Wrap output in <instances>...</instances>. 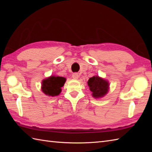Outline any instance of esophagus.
I'll return each mask as SVG.
<instances>
[{
	"label": "esophagus",
	"mask_w": 152,
	"mask_h": 152,
	"mask_svg": "<svg viewBox=\"0 0 152 152\" xmlns=\"http://www.w3.org/2000/svg\"><path fill=\"white\" fill-rule=\"evenodd\" d=\"M72 76V78L77 80V79H78V78H79V74L78 73H74Z\"/></svg>",
	"instance_id": "34e87169"
}]
</instances>
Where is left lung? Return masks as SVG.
Returning a JSON list of instances; mask_svg holds the SVG:
<instances>
[{
  "label": "left lung",
  "instance_id": "obj_1",
  "mask_svg": "<svg viewBox=\"0 0 152 152\" xmlns=\"http://www.w3.org/2000/svg\"><path fill=\"white\" fill-rule=\"evenodd\" d=\"M90 91L94 98H101L107 94L109 89V83L101 77L95 76L90 78L88 82Z\"/></svg>",
  "mask_w": 152,
  "mask_h": 152
}]
</instances>
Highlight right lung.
I'll list each match as a JSON object with an SVG mask.
<instances>
[{
  "label": "right lung",
  "instance_id": "1",
  "mask_svg": "<svg viewBox=\"0 0 152 152\" xmlns=\"http://www.w3.org/2000/svg\"><path fill=\"white\" fill-rule=\"evenodd\" d=\"M65 82L66 78L64 77L51 76L42 82V91L48 96H57Z\"/></svg>",
  "mask_w": 152,
  "mask_h": 152
}]
</instances>
